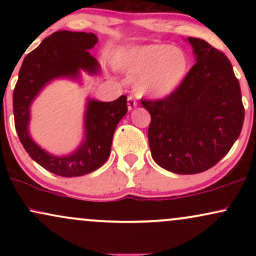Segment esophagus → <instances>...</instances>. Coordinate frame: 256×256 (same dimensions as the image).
<instances>
[{
    "label": "esophagus",
    "mask_w": 256,
    "mask_h": 256,
    "mask_svg": "<svg viewBox=\"0 0 256 256\" xmlns=\"http://www.w3.org/2000/svg\"><path fill=\"white\" fill-rule=\"evenodd\" d=\"M136 106H137V102H136V100H134V96H128V110H134Z\"/></svg>",
    "instance_id": "34e87169"
}]
</instances>
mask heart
<instances>
[{
	"label": "heart",
	"instance_id": "b5f03b06",
	"mask_svg": "<svg viewBox=\"0 0 256 256\" xmlns=\"http://www.w3.org/2000/svg\"><path fill=\"white\" fill-rule=\"evenodd\" d=\"M120 68L134 79L140 96L166 98L184 83L189 58L183 49L167 44H146L125 50L118 58Z\"/></svg>",
	"mask_w": 256,
	"mask_h": 256
}]
</instances>
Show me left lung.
Masks as SVG:
<instances>
[{"label": "left lung", "instance_id": "left-lung-1", "mask_svg": "<svg viewBox=\"0 0 256 256\" xmlns=\"http://www.w3.org/2000/svg\"><path fill=\"white\" fill-rule=\"evenodd\" d=\"M196 64L168 98L140 101L150 113L148 140L155 162L177 174L210 170L238 138L244 108L238 79L224 52L188 37Z\"/></svg>", "mask_w": 256, "mask_h": 256}]
</instances>
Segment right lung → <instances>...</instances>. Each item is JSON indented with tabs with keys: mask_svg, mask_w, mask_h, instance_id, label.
I'll return each mask as SVG.
<instances>
[{
	"mask_svg": "<svg viewBox=\"0 0 256 256\" xmlns=\"http://www.w3.org/2000/svg\"><path fill=\"white\" fill-rule=\"evenodd\" d=\"M96 43L98 36L91 32H54L26 55L13 92L14 122L22 146L38 165L61 177H79L104 165L110 154L116 125L128 112V98L124 95L112 102L88 98L84 138L78 148L67 155H52L31 137V104L46 85L55 79L79 80L82 71L100 74V64L89 52Z\"/></svg>",
	"mask_w": 256,
	"mask_h": 256,
	"instance_id": "1",
	"label": "right lung"
}]
</instances>
